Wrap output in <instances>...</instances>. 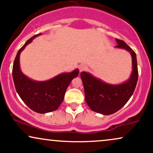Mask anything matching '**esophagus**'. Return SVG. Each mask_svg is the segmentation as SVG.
Masks as SVG:
<instances>
[{"label":"esophagus","mask_w":153,"mask_h":153,"mask_svg":"<svg viewBox=\"0 0 153 153\" xmlns=\"http://www.w3.org/2000/svg\"><path fill=\"white\" fill-rule=\"evenodd\" d=\"M87 65H86L85 64H81V65H79V70H80V72L87 70Z\"/></svg>","instance_id":"obj_1"}]
</instances>
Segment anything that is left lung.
Listing matches in <instances>:
<instances>
[{
    "label": "left lung",
    "mask_w": 153,
    "mask_h": 153,
    "mask_svg": "<svg viewBox=\"0 0 153 153\" xmlns=\"http://www.w3.org/2000/svg\"><path fill=\"white\" fill-rule=\"evenodd\" d=\"M116 41L117 45L115 48L126 50L132 56V72L126 82L111 85L95 78L87 72H82L80 74L86 102L93 111L102 115L115 113L127 103L133 94L138 78L135 53L123 40L116 39Z\"/></svg>",
    "instance_id": "left-lung-1"
}]
</instances>
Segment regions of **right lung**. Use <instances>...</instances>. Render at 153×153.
I'll return each mask as SVG.
<instances>
[{
    "mask_svg": "<svg viewBox=\"0 0 153 153\" xmlns=\"http://www.w3.org/2000/svg\"><path fill=\"white\" fill-rule=\"evenodd\" d=\"M40 35L41 33L35 35L27 40L18 51L13 66V78L18 94L27 106L36 113H46L59 108L66 89L71 80L78 75L79 70L62 73L47 81H35L25 76L20 68V54L27 44Z\"/></svg>",
    "mask_w": 153,
    "mask_h": 153,
    "instance_id": "add662e5",
    "label": "right lung"
}]
</instances>
